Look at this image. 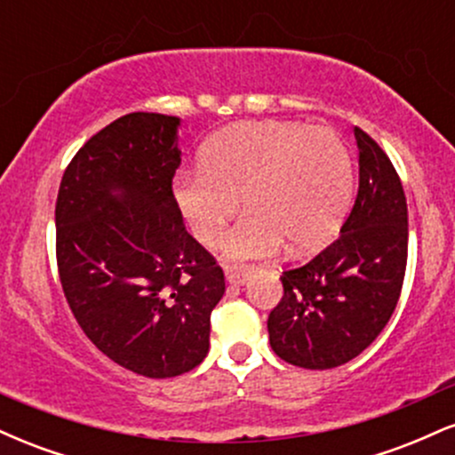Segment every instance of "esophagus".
Masks as SVG:
<instances>
[{
	"mask_svg": "<svg viewBox=\"0 0 455 455\" xmlns=\"http://www.w3.org/2000/svg\"><path fill=\"white\" fill-rule=\"evenodd\" d=\"M248 274L250 271L243 267H233V265L224 267V275H227V282H231V284H243L248 280Z\"/></svg>",
	"mask_w": 455,
	"mask_h": 455,
	"instance_id": "obj_1",
	"label": "esophagus"
}]
</instances>
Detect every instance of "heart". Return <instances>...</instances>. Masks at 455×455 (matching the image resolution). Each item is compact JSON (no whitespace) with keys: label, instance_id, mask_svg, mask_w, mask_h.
<instances>
[{"label":"heart","instance_id":"heart-1","mask_svg":"<svg viewBox=\"0 0 455 455\" xmlns=\"http://www.w3.org/2000/svg\"><path fill=\"white\" fill-rule=\"evenodd\" d=\"M353 196V160L331 128L254 122L222 130L203 149L201 169L175 180V198L192 233L213 245L237 212L245 216L224 237L228 259L293 254L323 248L338 233Z\"/></svg>","mask_w":455,"mask_h":455}]
</instances>
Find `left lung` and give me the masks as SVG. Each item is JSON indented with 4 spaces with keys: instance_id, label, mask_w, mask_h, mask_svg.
Listing matches in <instances>:
<instances>
[{
    "instance_id": "8db88e82",
    "label": "left lung",
    "mask_w": 455,
    "mask_h": 455,
    "mask_svg": "<svg viewBox=\"0 0 455 455\" xmlns=\"http://www.w3.org/2000/svg\"><path fill=\"white\" fill-rule=\"evenodd\" d=\"M359 190L340 237L299 267L284 269V295L269 312L274 353L286 363L327 370L377 340L398 306L409 257L402 181L380 145L355 126Z\"/></svg>"
}]
</instances>
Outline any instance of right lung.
<instances>
[{"mask_svg":"<svg viewBox=\"0 0 455 455\" xmlns=\"http://www.w3.org/2000/svg\"><path fill=\"white\" fill-rule=\"evenodd\" d=\"M180 119L128 113L76 151L55 203L61 289L108 359L148 379L190 372L210 351L224 271L186 231L173 195Z\"/></svg>","mask_w":455,"mask_h":455,"instance_id":"add662e5","label":"right lung"}]
</instances>
